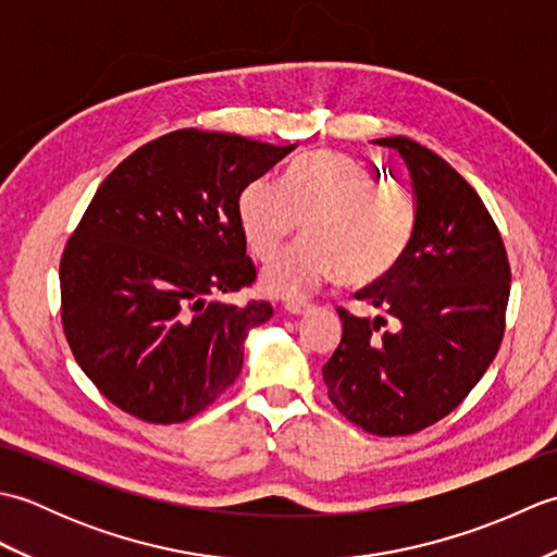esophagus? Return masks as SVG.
<instances>
[{
	"instance_id": "34e87169",
	"label": "esophagus",
	"mask_w": 557,
	"mask_h": 557,
	"mask_svg": "<svg viewBox=\"0 0 557 557\" xmlns=\"http://www.w3.org/2000/svg\"><path fill=\"white\" fill-rule=\"evenodd\" d=\"M285 311L289 315H304V313L311 311V306L309 304H301V301H285Z\"/></svg>"
}]
</instances>
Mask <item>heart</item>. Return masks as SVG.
Instances as JSON below:
<instances>
[{
    "mask_svg": "<svg viewBox=\"0 0 557 557\" xmlns=\"http://www.w3.org/2000/svg\"><path fill=\"white\" fill-rule=\"evenodd\" d=\"M251 253L268 263L294 234L306 239L270 265L260 285L272 297L301 299L339 277L347 287H369L407 253L417 206L401 186L381 184L359 160L337 150H315L292 164L282 186L248 184L236 206Z\"/></svg>",
    "mask_w": 557,
    "mask_h": 557,
    "instance_id": "heart-1",
    "label": "heart"
}]
</instances>
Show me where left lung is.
I'll list each match as a JSON object with an SVG mask.
<instances>
[{"mask_svg": "<svg viewBox=\"0 0 557 557\" xmlns=\"http://www.w3.org/2000/svg\"><path fill=\"white\" fill-rule=\"evenodd\" d=\"M373 144L405 162L417 227L397 268L357 292L381 315L339 311L342 342L323 381L363 431L407 435L447 417L488 371L505 330L510 263L486 206L453 164L407 136Z\"/></svg>", "mask_w": 557, "mask_h": 557, "instance_id": "1", "label": "left lung"}]
</instances>
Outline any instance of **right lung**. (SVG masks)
<instances>
[{"label": "right lung", "instance_id": "right-lung-1", "mask_svg": "<svg viewBox=\"0 0 557 557\" xmlns=\"http://www.w3.org/2000/svg\"><path fill=\"white\" fill-rule=\"evenodd\" d=\"M294 148L182 128L98 186L59 285L69 347L112 405L180 423L236 381L248 335L272 315L270 301L220 299L256 280L236 206Z\"/></svg>", "mask_w": 557, "mask_h": 557}]
</instances>
